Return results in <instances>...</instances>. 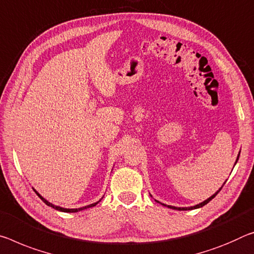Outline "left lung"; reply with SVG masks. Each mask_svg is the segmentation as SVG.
Returning a JSON list of instances; mask_svg holds the SVG:
<instances>
[{
  "label": "left lung",
  "instance_id": "left-lung-1",
  "mask_svg": "<svg viewBox=\"0 0 254 254\" xmlns=\"http://www.w3.org/2000/svg\"><path fill=\"white\" fill-rule=\"evenodd\" d=\"M239 157H240V152H239V155H237V158H236V162H235V164L234 165H236V163H237V160H239ZM225 183H226V181H225V182H224V184ZM224 184L223 185H221V188H223L224 187ZM221 188L219 189V190L218 191H217L216 193H214V194H212L211 196H209V198L207 199V200H204V201H202V202H201V203H199V204H195V206H192V207H182V208H181V207H174V206H167V204H165V203H162V202H159V201H157V200H155V201H157V202H158V203H160V204H163V206H165V207H167V208H171V209H175V210H193V209H198V208H201V207H203L204 206V204H207L208 202H209V201H211L212 199H214L215 198V196L217 195V194H218V192L221 190Z\"/></svg>",
  "mask_w": 254,
  "mask_h": 254
}]
</instances>
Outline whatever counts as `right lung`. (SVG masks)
<instances>
[{
    "instance_id": "obj_1",
    "label": "right lung",
    "mask_w": 254,
    "mask_h": 254,
    "mask_svg": "<svg viewBox=\"0 0 254 254\" xmlns=\"http://www.w3.org/2000/svg\"><path fill=\"white\" fill-rule=\"evenodd\" d=\"M34 191L36 192V194H37L40 199H42L44 202H45L47 206H50V207H52V208H54V209H56V210H59V211H62V212H78V211H81V210H84V209H87V208H91V207H95L96 204H97L99 201H97V202H94V203H91V204H88V206H84V207H81V208H72V209H69V208H62V207H60V206H55V204H53V203H51L50 201H47L45 198H43L42 195L39 194V193L35 190L34 189Z\"/></svg>"
}]
</instances>
